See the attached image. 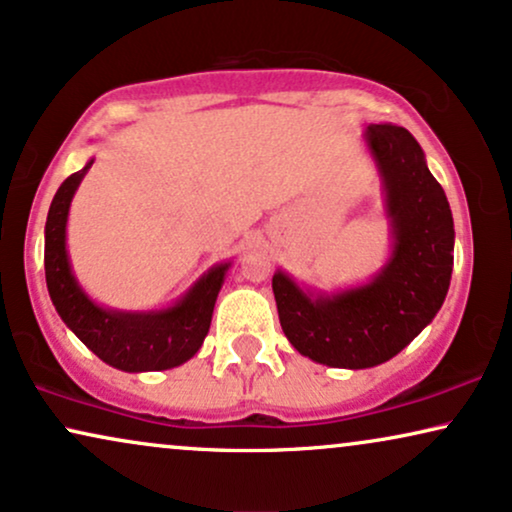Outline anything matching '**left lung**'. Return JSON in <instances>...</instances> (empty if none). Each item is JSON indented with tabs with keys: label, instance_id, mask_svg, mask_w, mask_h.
<instances>
[{
	"label": "left lung",
	"instance_id": "1",
	"mask_svg": "<svg viewBox=\"0 0 512 512\" xmlns=\"http://www.w3.org/2000/svg\"><path fill=\"white\" fill-rule=\"evenodd\" d=\"M363 138L391 224L386 264L367 283L332 295L302 288L281 269L271 278L288 342L302 356L344 370L398 356L440 311L454 267L452 210L424 149L393 124H370Z\"/></svg>",
	"mask_w": 512,
	"mask_h": 512
}]
</instances>
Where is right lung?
Instances as JSON below:
<instances>
[{"instance_id": "right-lung-1", "label": "right lung", "mask_w": 512, "mask_h": 512, "mask_svg": "<svg viewBox=\"0 0 512 512\" xmlns=\"http://www.w3.org/2000/svg\"><path fill=\"white\" fill-rule=\"evenodd\" d=\"M93 159L72 173L53 196L44 229L46 288L63 323L102 363L124 372L170 370L201 349L231 262L210 267L173 306L159 311H119L95 304L74 276L67 255V215L74 192Z\"/></svg>"}]
</instances>
